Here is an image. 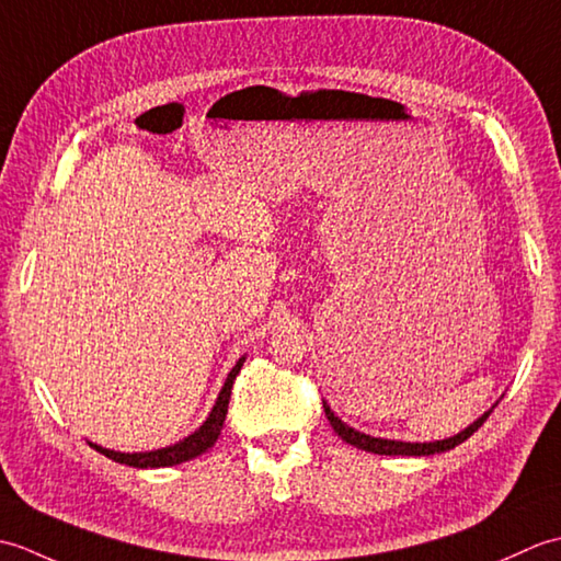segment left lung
Masks as SVG:
<instances>
[{
  "mask_svg": "<svg viewBox=\"0 0 561 561\" xmlns=\"http://www.w3.org/2000/svg\"><path fill=\"white\" fill-rule=\"evenodd\" d=\"M323 408H325V416L330 420L332 428H335V434L347 440L350 446H356L362 450H368V453H378V456H434V453H444V450H450L456 448L458 444H462V440H468L478 428L484 424L486 416H490V412L494 410H486L482 416H478L470 426H465L460 434L450 436V438H444V440H428V444H410V440H396V438H380V436H368L364 432H356V428H352L350 424H344L340 416L330 410V404L323 400Z\"/></svg>",
  "mask_w": 561,
  "mask_h": 561,
  "instance_id": "8db88e82",
  "label": "left lung"
}]
</instances>
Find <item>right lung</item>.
I'll return each instance as SVG.
<instances>
[{"mask_svg":"<svg viewBox=\"0 0 561 561\" xmlns=\"http://www.w3.org/2000/svg\"><path fill=\"white\" fill-rule=\"evenodd\" d=\"M245 362V356L236 362V366L226 376L224 386L219 390V398L214 402V408L209 412V416L205 422H202L199 428H195L193 434L185 436L183 440H178L173 446H165V448H157V450H141V453H123V450H111V448H103L99 444H91V448H96L99 453H103L105 458H111L115 462H123L129 465V468H171V465H181L185 460H193L202 453L209 450L214 444H217V438L221 434V426L226 420V410H229V400H231V388H233V380L241 371V366Z\"/></svg>","mask_w":561,"mask_h":561,"instance_id":"obj_1","label":"right lung"}]
</instances>
